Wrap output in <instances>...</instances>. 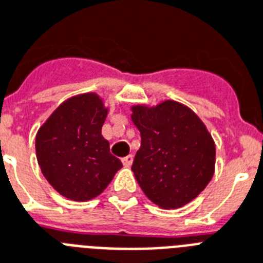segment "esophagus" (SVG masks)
I'll list each match as a JSON object with an SVG mask.
<instances>
[{
    "label": "esophagus",
    "mask_w": 263,
    "mask_h": 263,
    "mask_svg": "<svg viewBox=\"0 0 263 263\" xmlns=\"http://www.w3.org/2000/svg\"><path fill=\"white\" fill-rule=\"evenodd\" d=\"M121 162H123V165H124L125 167H129V166L132 165V162H134V157H132L131 154H129V155H127V157L123 158V159H121Z\"/></svg>",
    "instance_id": "1"
}]
</instances>
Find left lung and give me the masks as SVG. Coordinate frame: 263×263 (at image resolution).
Masks as SVG:
<instances>
[{
  "instance_id": "left-lung-1",
  "label": "left lung",
  "mask_w": 263,
  "mask_h": 263,
  "mask_svg": "<svg viewBox=\"0 0 263 263\" xmlns=\"http://www.w3.org/2000/svg\"><path fill=\"white\" fill-rule=\"evenodd\" d=\"M142 144L132 163L139 186L159 208L186 205L212 180L216 144L204 121L174 100L131 106Z\"/></svg>"
}]
</instances>
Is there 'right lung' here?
<instances>
[{
  "instance_id": "add662e5",
  "label": "right lung",
  "mask_w": 263,
  "mask_h": 263,
  "mask_svg": "<svg viewBox=\"0 0 263 263\" xmlns=\"http://www.w3.org/2000/svg\"><path fill=\"white\" fill-rule=\"evenodd\" d=\"M108 116L97 93H82L62 102L36 134V158L43 176L63 197L87 201L109 185L121 167L101 135Z\"/></svg>"
}]
</instances>
